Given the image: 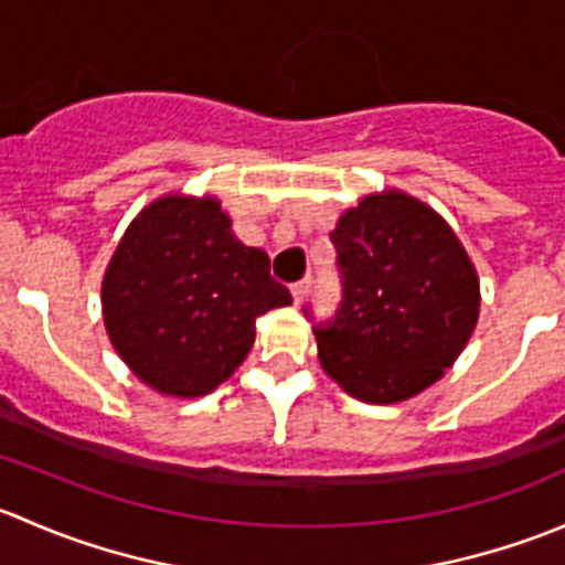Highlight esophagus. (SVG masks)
I'll use <instances>...</instances> for the list:
<instances>
[{
	"instance_id": "1",
	"label": "esophagus",
	"mask_w": 565,
	"mask_h": 565,
	"mask_svg": "<svg viewBox=\"0 0 565 565\" xmlns=\"http://www.w3.org/2000/svg\"><path fill=\"white\" fill-rule=\"evenodd\" d=\"M309 287H311V278H300V281L292 284L295 303H303V298H306V295H309Z\"/></svg>"
}]
</instances>
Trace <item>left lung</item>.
I'll list each match as a JSON object with an SVG mask.
<instances>
[{"mask_svg": "<svg viewBox=\"0 0 565 565\" xmlns=\"http://www.w3.org/2000/svg\"><path fill=\"white\" fill-rule=\"evenodd\" d=\"M335 315L315 324L319 363L361 402L391 404L443 377L478 319V278L451 226L404 193L366 196L330 232ZM306 317H315L303 306Z\"/></svg>", "mask_w": 565, "mask_h": 565, "instance_id": "obj_1", "label": "left lung"}]
</instances>
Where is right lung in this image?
I'll return each instance as SVG.
<instances>
[{
  "label": "right lung",
  "instance_id": "right-lung-1",
  "mask_svg": "<svg viewBox=\"0 0 565 565\" xmlns=\"http://www.w3.org/2000/svg\"><path fill=\"white\" fill-rule=\"evenodd\" d=\"M289 303L265 250L232 235L215 199L167 196L141 210L104 278L114 350L169 396L224 383L254 344L256 317Z\"/></svg>",
  "mask_w": 565,
  "mask_h": 565
}]
</instances>
